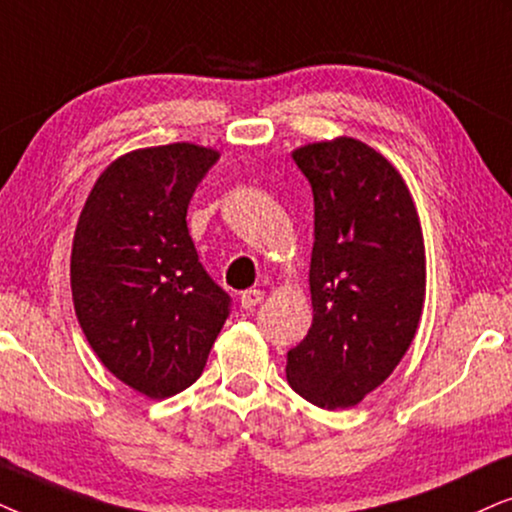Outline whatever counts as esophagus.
I'll return each mask as SVG.
<instances>
[{
    "instance_id": "1",
    "label": "esophagus",
    "mask_w": 512,
    "mask_h": 512,
    "mask_svg": "<svg viewBox=\"0 0 512 512\" xmlns=\"http://www.w3.org/2000/svg\"><path fill=\"white\" fill-rule=\"evenodd\" d=\"M264 299V292L262 290H245L241 295V306L245 311H252L257 304H260Z\"/></svg>"
}]
</instances>
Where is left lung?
<instances>
[{
	"mask_svg": "<svg viewBox=\"0 0 512 512\" xmlns=\"http://www.w3.org/2000/svg\"><path fill=\"white\" fill-rule=\"evenodd\" d=\"M292 159L313 192V323L285 374L309 403L344 410L410 349L426 295L424 234L405 180L365 142H313Z\"/></svg>",
	"mask_w": 512,
	"mask_h": 512,
	"instance_id": "1",
	"label": "left lung"
}]
</instances>
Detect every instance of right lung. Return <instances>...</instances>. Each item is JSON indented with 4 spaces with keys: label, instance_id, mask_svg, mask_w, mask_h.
<instances>
[{
    "label": "right lung",
    "instance_id": "right-lung-1",
    "mask_svg": "<svg viewBox=\"0 0 512 512\" xmlns=\"http://www.w3.org/2000/svg\"><path fill=\"white\" fill-rule=\"evenodd\" d=\"M215 149H135L112 161L81 210L72 243L79 325L114 377L147 398H170L201 377L231 297L199 262L189 201Z\"/></svg>",
    "mask_w": 512,
    "mask_h": 512
}]
</instances>
